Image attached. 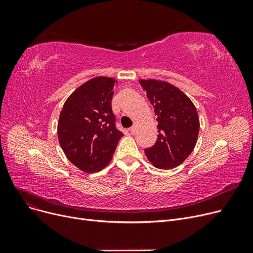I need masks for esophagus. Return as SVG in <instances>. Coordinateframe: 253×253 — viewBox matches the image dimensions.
Instances as JSON below:
<instances>
[{
  "label": "esophagus",
  "instance_id": "obj_1",
  "mask_svg": "<svg viewBox=\"0 0 253 253\" xmlns=\"http://www.w3.org/2000/svg\"><path fill=\"white\" fill-rule=\"evenodd\" d=\"M135 130H136V126H135V125H134V126H132L131 128H129V131L131 132V134H134Z\"/></svg>",
  "mask_w": 253,
  "mask_h": 253
}]
</instances>
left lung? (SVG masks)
Listing matches in <instances>:
<instances>
[{"instance_id": "1", "label": "left lung", "mask_w": 253, "mask_h": 253, "mask_svg": "<svg viewBox=\"0 0 253 253\" xmlns=\"http://www.w3.org/2000/svg\"><path fill=\"white\" fill-rule=\"evenodd\" d=\"M154 106L159 135L156 143L145 149L150 162L159 169H172L182 164L197 143L200 122L192 100L168 82L140 79Z\"/></svg>"}]
</instances>
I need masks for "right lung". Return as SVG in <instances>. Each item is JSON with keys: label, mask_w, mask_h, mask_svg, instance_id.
<instances>
[{"label": "right lung", "mask_w": 253, "mask_h": 253, "mask_svg": "<svg viewBox=\"0 0 253 253\" xmlns=\"http://www.w3.org/2000/svg\"><path fill=\"white\" fill-rule=\"evenodd\" d=\"M117 80L95 77L79 86L65 100L57 135L66 158L80 170L93 173L108 165L123 136L115 125L112 98Z\"/></svg>", "instance_id": "add662e5"}]
</instances>
